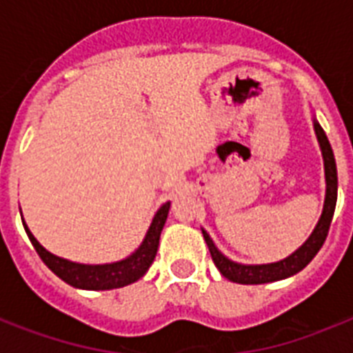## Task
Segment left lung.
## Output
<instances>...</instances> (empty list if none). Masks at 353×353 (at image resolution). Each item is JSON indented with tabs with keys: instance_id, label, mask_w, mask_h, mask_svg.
Returning <instances> with one entry per match:
<instances>
[{
	"instance_id": "8db88e82",
	"label": "left lung",
	"mask_w": 353,
	"mask_h": 353,
	"mask_svg": "<svg viewBox=\"0 0 353 353\" xmlns=\"http://www.w3.org/2000/svg\"><path fill=\"white\" fill-rule=\"evenodd\" d=\"M315 132H317V139L321 143V150H323L324 157V172H326V199H324V210L321 220H319L315 231L307 238L306 243L295 251L291 256L284 258L276 263H265V265H241V263L231 262L229 258L221 254L216 245L210 240V236L203 231V238L209 245L210 256L214 260V265L220 269V273L229 279L231 282H238V284H268V282H274V280L288 279L291 274L299 273L306 268L307 263L312 262L313 256L321 251L326 236L330 231V223L334 218L335 203H337V166H335L334 150L330 146V141L326 137V133L317 122H315Z\"/></svg>"
}]
</instances>
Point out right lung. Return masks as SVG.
<instances>
[{"mask_svg": "<svg viewBox=\"0 0 353 353\" xmlns=\"http://www.w3.org/2000/svg\"><path fill=\"white\" fill-rule=\"evenodd\" d=\"M168 209H170V203H165L157 210V214L146 232V238L132 256H128L126 260H121V262L104 263V265H84V263H74L54 256L38 243V240L30 234L25 223L23 227L30 243L34 245L36 252L40 254L43 263L63 282H68L73 288H80V290H115V288L132 284L148 271L155 254H157L159 236L165 227L166 218H168Z\"/></svg>", "mask_w": 353, "mask_h": 353, "instance_id": "right-lung-1", "label": "right lung"}]
</instances>
